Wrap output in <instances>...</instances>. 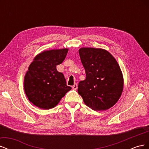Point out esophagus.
I'll list each match as a JSON object with an SVG mask.
<instances>
[{
    "mask_svg": "<svg viewBox=\"0 0 149 149\" xmlns=\"http://www.w3.org/2000/svg\"><path fill=\"white\" fill-rule=\"evenodd\" d=\"M72 88L75 89V90L77 89V88H78V84H77V83H74L73 86H72Z\"/></svg>",
    "mask_w": 149,
    "mask_h": 149,
    "instance_id": "esophagus-1",
    "label": "esophagus"
}]
</instances>
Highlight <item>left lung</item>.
I'll list each match as a JSON object with an SVG mask.
<instances>
[{
	"label": "left lung",
	"instance_id": "left-lung-1",
	"mask_svg": "<svg viewBox=\"0 0 149 149\" xmlns=\"http://www.w3.org/2000/svg\"><path fill=\"white\" fill-rule=\"evenodd\" d=\"M79 53L86 76L78 84V94L93 110L109 109L123 90V76L118 62L103 49L82 48Z\"/></svg>",
	"mask_w": 149,
	"mask_h": 149
}]
</instances>
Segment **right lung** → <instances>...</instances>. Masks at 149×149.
Here are the masks:
<instances>
[{"instance_id": "add662e5", "label": "right lung", "mask_w": 149, "mask_h": 149, "mask_svg": "<svg viewBox=\"0 0 149 149\" xmlns=\"http://www.w3.org/2000/svg\"><path fill=\"white\" fill-rule=\"evenodd\" d=\"M68 49H52L36 56L29 67L24 79V89L29 100L38 107L51 109L56 106L71 89L66 85L56 66L65 59Z\"/></svg>"}]
</instances>
